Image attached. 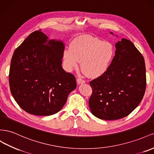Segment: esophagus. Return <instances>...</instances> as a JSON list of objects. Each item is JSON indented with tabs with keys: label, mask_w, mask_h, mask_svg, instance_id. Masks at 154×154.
<instances>
[{
	"label": "esophagus",
	"mask_w": 154,
	"mask_h": 154,
	"mask_svg": "<svg viewBox=\"0 0 154 154\" xmlns=\"http://www.w3.org/2000/svg\"><path fill=\"white\" fill-rule=\"evenodd\" d=\"M77 83L79 85L83 84V83H85V81L83 80L81 77H79L77 78Z\"/></svg>",
	"instance_id": "obj_1"
}]
</instances>
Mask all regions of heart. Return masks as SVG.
Wrapping results in <instances>:
<instances>
[{
  "label": "heart",
  "instance_id": "heart-1",
  "mask_svg": "<svg viewBox=\"0 0 154 154\" xmlns=\"http://www.w3.org/2000/svg\"><path fill=\"white\" fill-rule=\"evenodd\" d=\"M114 55L115 50L111 43L92 36L82 35L73 39L69 49L64 50V65L70 71L81 62L82 72L87 76L96 77L108 69Z\"/></svg>",
  "mask_w": 154,
  "mask_h": 154
}]
</instances>
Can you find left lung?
I'll return each mask as SVG.
<instances>
[{
    "label": "left lung",
    "mask_w": 154,
    "mask_h": 154,
    "mask_svg": "<svg viewBox=\"0 0 154 154\" xmlns=\"http://www.w3.org/2000/svg\"><path fill=\"white\" fill-rule=\"evenodd\" d=\"M116 48L108 69L90 82L92 94L89 106L92 114L100 119L116 120L128 116L141 101L146 90L142 54L126 38L118 41Z\"/></svg>",
    "instance_id": "8db88e82"
}]
</instances>
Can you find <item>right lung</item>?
<instances>
[{
	"label": "right lung",
	"mask_w": 154,
	"mask_h": 154,
	"mask_svg": "<svg viewBox=\"0 0 154 154\" xmlns=\"http://www.w3.org/2000/svg\"><path fill=\"white\" fill-rule=\"evenodd\" d=\"M41 29L29 34L12 56L9 84L12 96L26 112L51 116L64 106L77 86L74 75L62 67L64 46Z\"/></svg>",
	"instance_id": "obj_1"
}]
</instances>
